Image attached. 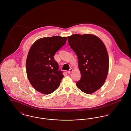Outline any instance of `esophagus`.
Wrapping results in <instances>:
<instances>
[{
    "label": "esophagus",
    "mask_w": 131,
    "mask_h": 131,
    "mask_svg": "<svg viewBox=\"0 0 131 131\" xmlns=\"http://www.w3.org/2000/svg\"><path fill=\"white\" fill-rule=\"evenodd\" d=\"M72 71H73V70H72V69H70L68 71V74H70L71 73H72Z\"/></svg>",
    "instance_id": "34e87169"
}]
</instances>
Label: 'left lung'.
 I'll return each mask as SVG.
<instances>
[{"mask_svg":"<svg viewBox=\"0 0 131 131\" xmlns=\"http://www.w3.org/2000/svg\"><path fill=\"white\" fill-rule=\"evenodd\" d=\"M68 41L78 57L81 74L76 85L85 93H93L103 85L108 73L106 47L100 38L92 34H75L68 37Z\"/></svg>","mask_w":131,"mask_h":131,"instance_id":"8db88e82","label":"left lung"}]
</instances>
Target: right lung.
Segmentation results:
<instances>
[{
	"label": "right lung",
	"instance_id": "add662e5",
	"mask_svg": "<svg viewBox=\"0 0 131 131\" xmlns=\"http://www.w3.org/2000/svg\"><path fill=\"white\" fill-rule=\"evenodd\" d=\"M66 37L55 36L37 40L28 52L26 71L28 79L37 91L50 94L58 88L63 78L54 59L56 51L66 42Z\"/></svg>",
	"mask_w": 131,
	"mask_h": 131
}]
</instances>
